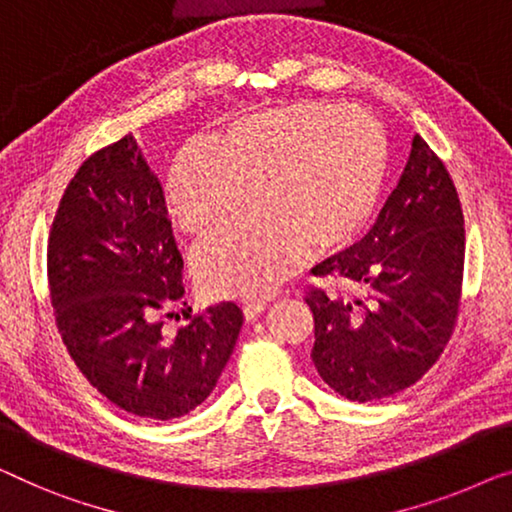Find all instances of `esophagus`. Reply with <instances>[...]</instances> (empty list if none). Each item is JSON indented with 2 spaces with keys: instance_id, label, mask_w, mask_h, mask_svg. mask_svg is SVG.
I'll list each match as a JSON object with an SVG mask.
<instances>
[{
  "instance_id": "34e87169",
  "label": "esophagus",
  "mask_w": 512,
  "mask_h": 512,
  "mask_svg": "<svg viewBox=\"0 0 512 512\" xmlns=\"http://www.w3.org/2000/svg\"><path fill=\"white\" fill-rule=\"evenodd\" d=\"M265 309V302L263 300H254V302H244L242 305V314L247 321H254V318H258V314Z\"/></svg>"
}]
</instances>
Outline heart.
I'll return each instance as SVG.
<instances>
[{"label":"heart","instance_id":"1","mask_svg":"<svg viewBox=\"0 0 512 512\" xmlns=\"http://www.w3.org/2000/svg\"><path fill=\"white\" fill-rule=\"evenodd\" d=\"M392 173L390 143L372 115L300 101L235 120L212 145H189L168 173L170 217L203 235L194 274L212 298H258L318 254L346 249L372 226Z\"/></svg>","mask_w":512,"mask_h":512}]
</instances>
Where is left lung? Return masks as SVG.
<instances>
[{
  "instance_id": "left-lung-1",
  "label": "left lung",
  "mask_w": 512,
  "mask_h": 512,
  "mask_svg": "<svg viewBox=\"0 0 512 512\" xmlns=\"http://www.w3.org/2000/svg\"><path fill=\"white\" fill-rule=\"evenodd\" d=\"M345 291L311 288V362L351 402L397 395L453 335L464 277V214L453 177L418 133L397 187L365 238L314 270Z\"/></svg>"
}]
</instances>
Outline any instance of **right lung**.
<instances>
[{
	"label": "right lung",
	"instance_id": "right-lung-1",
	"mask_svg": "<svg viewBox=\"0 0 512 512\" xmlns=\"http://www.w3.org/2000/svg\"><path fill=\"white\" fill-rule=\"evenodd\" d=\"M182 268L164 191L131 133L87 157L50 228V302L85 379L147 420L203 404L242 328L240 307L221 302L166 332V311L184 295Z\"/></svg>",
	"mask_w": 512,
	"mask_h": 512
}]
</instances>
